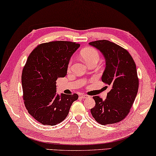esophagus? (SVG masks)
<instances>
[{
	"instance_id": "34e87169",
	"label": "esophagus",
	"mask_w": 156,
	"mask_h": 156,
	"mask_svg": "<svg viewBox=\"0 0 156 156\" xmlns=\"http://www.w3.org/2000/svg\"><path fill=\"white\" fill-rule=\"evenodd\" d=\"M81 97L82 98V99H87V98H89V97H90V96H88V95L82 94V95H81Z\"/></svg>"
}]
</instances>
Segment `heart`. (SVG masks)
I'll return each instance as SVG.
<instances>
[{"label":"heart","mask_w":156,"mask_h":156,"mask_svg":"<svg viewBox=\"0 0 156 156\" xmlns=\"http://www.w3.org/2000/svg\"><path fill=\"white\" fill-rule=\"evenodd\" d=\"M80 55L87 64H90L92 62H98L99 59V54L97 49L93 47H86L81 49L80 51ZM73 60L70 59L68 64V69H70L72 65Z\"/></svg>","instance_id":"obj_1"}]
</instances>
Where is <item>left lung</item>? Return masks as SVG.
<instances>
[{"label":"left lung","instance_id":"left-lung-1","mask_svg":"<svg viewBox=\"0 0 156 156\" xmlns=\"http://www.w3.org/2000/svg\"><path fill=\"white\" fill-rule=\"evenodd\" d=\"M89 44L104 56L106 66L101 80L112 88L104 101L99 96L93 97L96 104L90 110L91 114L103 125L116 123L129 113L138 93L136 64L126 49L110 41L97 40Z\"/></svg>","mask_w":156,"mask_h":156}]
</instances>
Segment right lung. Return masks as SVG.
Wrapping results in <instances>:
<instances>
[{
    "mask_svg": "<svg viewBox=\"0 0 156 156\" xmlns=\"http://www.w3.org/2000/svg\"><path fill=\"white\" fill-rule=\"evenodd\" d=\"M80 44L68 41L41 44L27 58L22 73L24 105L29 114L42 125L64 121L78 95L56 93V81L67 74L70 57Z\"/></svg>",
    "mask_w": 156,
    "mask_h": 156,
    "instance_id": "add662e5",
    "label": "right lung"
}]
</instances>
